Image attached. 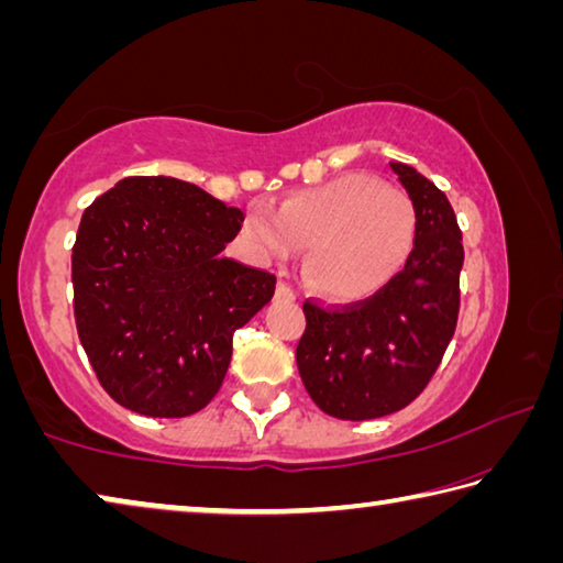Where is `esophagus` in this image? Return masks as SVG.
Wrapping results in <instances>:
<instances>
[{"instance_id": "1", "label": "esophagus", "mask_w": 563, "mask_h": 563, "mask_svg": "<svg viewBox=\"0 0 563 563\" xmlns=\"http://www.w3.org/2000/svg\"><path fill=\"white\" fill-rule=\"evenodd\" d=\"M275 298H280V300H295V292L290 290V285L278 283V285H275Z\"/></svg>"}]
</instances>
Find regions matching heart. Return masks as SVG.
<instances>
[{
	"label": "heart",
	"mask_w": 563,
	"mask_h": 563,
	"mask_svg": "<svg viewBox=\"0 0 563 563\" xmlns=\"http://www.w3.org/2000/svg\"><path fill=\"white\" fill-rule=\"evenodd\" d=\"M415 206L367 174H342L283 201L251 206L241 238L255 261H290L308 247L305 278L332 302H360L402 271L415 245Z\"/></svg>",
	"instance_id": "heart-1"
}]
</instances>
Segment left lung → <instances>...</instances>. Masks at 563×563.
Returning <instances> with one entry per match:
<instances>
[{
    "instance_id": "8db88e82",
    "label": "left lung",
    "mask_w": 563,
    "mask_h": 563,
    "mask_svg": "<svg viewBox=\"0 0 563 563\" xmlns=\"http://www.w3.org/2000/svg\"><path fill=\"white\" fill-rule=\"evenodd\" d=\"M415 206L412 253L373 298L345 310L305 302L302 385L322 412L375 419L399 412L440 367L460 312L462 233L450 201L407 164H389Z\"/></svg>"
}]
</instances>
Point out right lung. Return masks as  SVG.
Listing matches in <instances>:
<instances>
[{"instance_id": "right-lung-1", "label": "right lung", "mask_w": 563, "mask_h": 563, "mask_svg": "<svg viewBox=\"0 0 563 563\" xmlns=\"http://www.w3.org/2000/svg\"><path fill=\"white\" fill-rule=\"evenodd\" d=\"M243 211L170 176H131L81 216L74 318L103 389L146 417H188L223 385L233 332L275 275L223 258Z\"/></svg>"}]
</instances>
